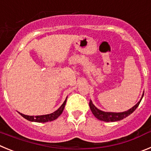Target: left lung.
Masks as SVG:
<instances>
[{
	"mask_svg": "<svg viewBox=\"0 0 151 151\" xmlns=\"http://www.w3.org/2000/svg\"><path fill=\"white\" fill-rule=\"evenodd\" d=\"M143 96L144 94L142 95V97H143ZM142 97H141V99H142ZM141 99L140 100V101L137 104H135L133 107L131 108L130 110H127V111L125 112H122V113H109V112L101 111V110H98L93 104V103H92L91 101H90V102H89V106H90V109L91 110L92 113L99 120L104 121V122H116V121L123 119L125 117H127L128 116L132 114L136 110V108L138 107V105L140 104V102L141 101Z\"/></svg>",
	"mask_w": 151,
	"mask_h": 151,
	"instance_id": "8db88e82",
	"label": "left lung"
}]
</instances>
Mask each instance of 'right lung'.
<instances>
[{"mask_svg":"<svg viewBox=\"0 0 151 151\" xmlns=\"http://www.w3.org/2000/svg\"><path fill=\"white\" fill-rule=\"evenodd\" d=\"M66 99L65 100V101L63 102L62 105H61L60 107L57 110H56L54 113H50V114H47V115H43V116H26L24 115L22 113H19L21 116L22 117L27 119V120L31 121V122H50V121H53L56 119H57L58 117L60 116L61 113H63L64 110V107H65V105H66Z\"/></svg>","mask_w":151,"mask_h":151,"instance_id":"right-lung-1","label":"right lung"}]
</instances>
